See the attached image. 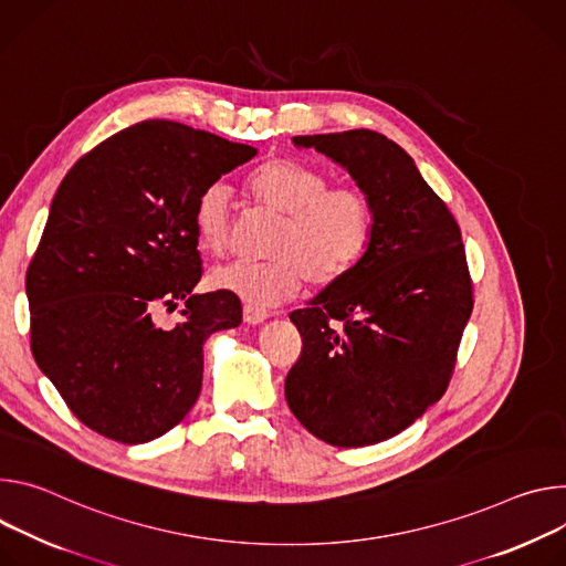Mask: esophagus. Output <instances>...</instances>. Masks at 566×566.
Segmentation results:
<instances>
[{"instance_id": "34e87169", "label": "esophagus", "mask_w": 566, "mask_h": 566, "mask_svg": "<svg viewBox=\"0 0 566 566\" xmlns=\"http://www.w3.org/2000/svg\"><path fill=\"white\" fill-rule=\"evenodd\" d=\"M242 319H244L247 324H251V326H256V324H263L265 319H270V312H268L265 307L247 303V305L242 307Z\"/></svg>"}]
</instances>
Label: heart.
<instances>
[{
    "label": "heart",
    "mask_w": 566,
    "mask_h": 566,
    "mask_svg": "<svg viewBox=\"0 0 566 566\" xmlns=\"http://www.w3.org/2000/svg\"><path fill=\"white\" fill-rule=\"evenodd\" d=\"M328 177L305 164L270 157L244 179L261 209L283 218L265 263H233L211 272L209 283L247 303L274 305L292 298L305 281L328 287L350 274L373 240V205L357 186H328ZM202 249L224 256L233 240L231 193L220 181L207 186L193 211Z\"/></svg>",
    "instance_id": "b5f03b06"
}]
</instances>
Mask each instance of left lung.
<instances>
[{
	"mask_svg": "<svg viewBox=\"0 0 566 566\" xmlns=\"http://www.w3.org/2000/svg\"><path fill=\"white\" fill-rule=\"evenodd\" d=\"M342 164L373 205L361 263L294 310L285 378L296 420L335 448L375 446L441 400L472 315L461 229L413 159L373 130L294 137Z\"/></svg>",
	"mask_w": 566,
	"mask_h": 566,
	"instance_id": "8db88e82",
	"label": "left lung"
}]
</instances>
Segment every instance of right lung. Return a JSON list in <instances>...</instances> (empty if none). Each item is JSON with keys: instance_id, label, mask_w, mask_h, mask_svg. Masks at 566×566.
<instances>
[{"instance_id": "1", "label": "right lung", "mask_w": 566, "mask_h": 566, "mask_svg": "<svg viewBox=\"0 0 566 566\" xmlns=\"http://www.w3.org/2000/svg\"><path fill=\"white\" fill-rule=\"evenodd\" d=\"M256 148L142 120L83 155L57 186L27 270L31 350L72 413L116 443L159 438L193 409L207 337L242 322L202 279L200 193ZM185 301L177 327L151 310Z\"/></svg>"}]
</instances>
